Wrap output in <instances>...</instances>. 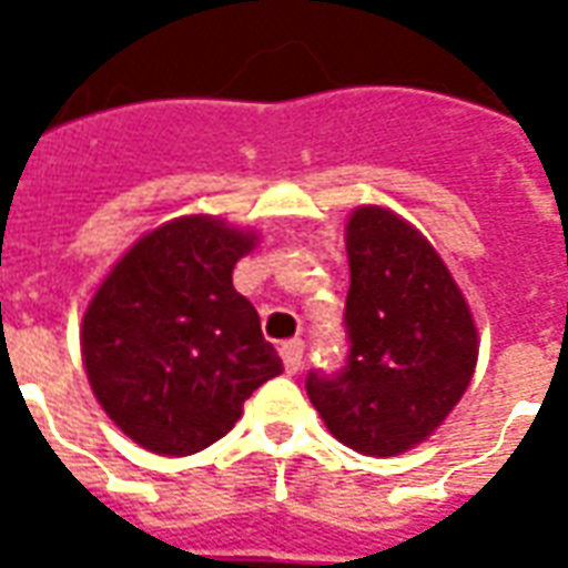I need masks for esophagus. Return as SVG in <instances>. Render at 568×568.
Returning <instances> with one entry per match:
<instances>
[{"label": "esophagus", "instance_id": "obj_1", "mask_svg": "<svg viewBox=\"0 0 568 568\" xmlns=\"http://www.w3.org/2000/svg\"><path fill=\"white\" fill-rule=\"evenodd\" d=\"M280 356H283L285 374H297V371L304 368V344L301 341H285L280 346Z\"/></svg>", "mask_w": 568, "mask_h": 568}]
</instances>
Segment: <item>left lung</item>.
Returning a JSON list of instances; mask_svg holds the SVG:
<instances>
[{
	"instance_id": "obj_1",
	"label": "left lung",
	"mask_w": 568,
	"mask_h": 568,
	"mask_svg": "<svg viewBox=\"0 0 568 568\" xmlns=\"http://www.w3.org/2000/svg\"><path fill=\"white\" fill-rule=\"evenodd\" d=\"M346 337L334 377L307 395L334 438L365 456H398L447 419L477 365V325L435 246L386 206L346 219Z\"/></svg>"
}]
</instances>
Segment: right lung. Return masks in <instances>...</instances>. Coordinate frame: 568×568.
I'll list each match as a JSON object with an SVG mask.
<instances>
[{"label":"right lung","instance_id":"1","mask_svg":"<svg viewBox=\"0 0 568 568\" xmlns=\"http://www.w3.org/2000/svg\"><path fill=\"white\" fill-rule=\"evenodd\" d=\"M255 231L179 215L142 234L97 285L81 320V362L109 419L158 456H191L227 435L243 402L276 374L234 264Z\"/></svg>","mask_w":568,"mask_h":568}]
</instances>
